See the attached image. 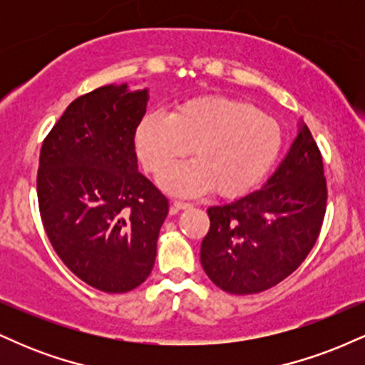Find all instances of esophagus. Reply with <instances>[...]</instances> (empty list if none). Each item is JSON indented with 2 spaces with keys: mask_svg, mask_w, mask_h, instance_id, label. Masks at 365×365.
<instances>
[{
  "mask_svg": "<svg viewBox=\"0 0 365 365\" xmlns=\"http://www.w3.org/2000/svg\"><path fill=\"white\" fill-rule=\"evenodd\" d=\"M192 204L190 202H183V200H175L173 204H171V212H178L182 211V209H190Z\"/></svg>",
  "mask_w": 365,
  "mask_h": 365,
  "instance_id": "esophagus-1",
  "label": "esophagus"
}]
</instances>
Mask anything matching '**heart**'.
I'll list each match as a JSON object with an SVG mask.
<instances>
[{
  "label": "heart",
  "mask_w": 365,
  "mask_h": 365,
  "mask_svg": "<svg viewBox=\"0 0 365 365\" xmlns=\"http://www.w3.org/2000/svg\"><path fill=\"white\" fill-rule=\"evenodd\" d=\"M283 137L276 120L240 99L200 96L178 104L171 115H145L135 132L142 166L163 173L187 156L195 159L175 166L161 177V187L175 195H200L215 188L217 195L245 194L274 165Z\"/></svg>",
  "instance_id": "1"
}]
</instances>
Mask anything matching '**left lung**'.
I'll return each instance as SVG.
<instances>
[{
    "label": "left lung",
    "mask_w": 365,
    "mask_h": 365,
    "mask_svg": "<svg viewBox=\"0 0 365 365\" xmlns=\"http://www.w3.org/2000/svg\"><path fill=\"white\" fill-rule=\"evenodd\" d=\"M328 188L321 150L300 123L287 158L262 188L207 209L200 262L216 287L250 295L274 287L305 261L319 237Z\"/></svg>",
    "instance_id": "1"
}]
</instances>
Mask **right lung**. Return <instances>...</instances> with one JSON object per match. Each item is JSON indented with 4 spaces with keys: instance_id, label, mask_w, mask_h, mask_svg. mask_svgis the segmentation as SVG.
Segmentation results:
<instances>
[{
    "instance_id": "obj_1",
    "label": "right lung",
    "mask_w": 365,
    "mask_h": 365,
    "mask_svg": "<svg viewBox=\"0 0 365 365\" xmlns=\"http://www.w3.org/2000/svg\"><path fill=\"white\" fill-rule=\"evenodd\" d=\"M149 91L104 86L70 103L41 148L46 235L75 276L106 293L148 279L168 199L137 170L135 130Z\"/></svg>"
}]
</instances>
